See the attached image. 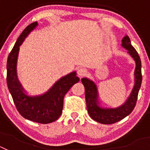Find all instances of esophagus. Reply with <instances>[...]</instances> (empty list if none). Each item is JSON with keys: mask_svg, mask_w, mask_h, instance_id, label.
<instances>
[{"mask_svg": "<svg viewBox=\"0 0 150 150\" xmlns=\"http://www.w3.org/2000/svg\"><path fill=\"white\" fill-rule=\"evenodd\" d=\"M77 74L79 76H83L87 74V70L85 68H79L78 69Z\"/></svg>", "mask_w": 150, "mask_h": 150, "instance_id": "34e87169", "label": "esophagus"}]
</instances>
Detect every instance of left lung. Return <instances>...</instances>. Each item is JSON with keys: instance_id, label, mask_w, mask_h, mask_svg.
<instances>
[{"instance_id": "1", "label": "left lung", "mask_w": 150, "mask_h": 150, "mask_svg": "<svg viewBox=\"0 0 150 150\" xmlns=\"http://www.w3.org/2000/svg\"><path fill=\"white\" fill-rule=\"evenodd\" d=\"M122 42V46L128 50V53L132 55L136 62L134 87L128 99L123 105L116 109L100 108L97 104V88L95 83L87 78H83L81 79L85 87V95L88 114L92 120L102 124H113L117 122L125 117H126L133 111L134 108L136 106L137 95L142 83L141 61L137 52L132 46L130 38L128 36L124 37Z\"/></svg>"}]
</instances>
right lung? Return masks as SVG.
Listing matches in <instances>:
<instances>
[{
	"instance_id": "obj_1",
	"label": "right lung",
	"mask_w": 150,
	"mask_h": 150,
	"mask_svg": "<svg viewBox=\"0 0 150 150\" xmlns=\"http://www.w3.org/2000/svg\"><path fill=\"white\" fill-rule=\"evenodd\" d=\"M37 25L38 22H34L25 28L9 54L6 63V83L14 104L21 116L35 122L48 124L60 117L64 97L75 83L79 81V79L76 72H72L59 79L51 89L41 96L29 97L23 93L16 76L17 57L19 46Z\"/></svg>"
}]
</instances>
